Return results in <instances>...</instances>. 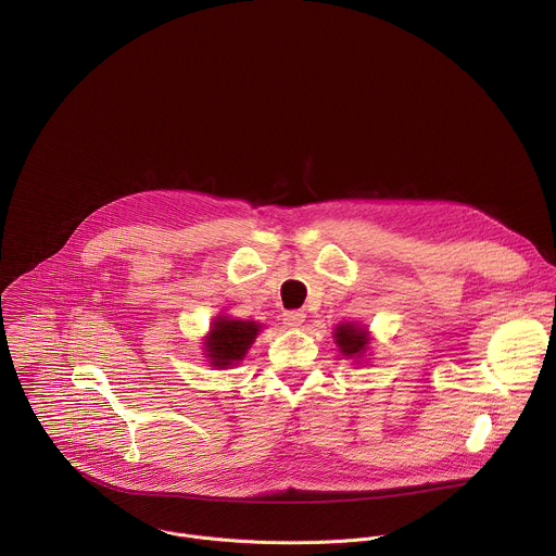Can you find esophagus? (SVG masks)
<instances>
[{"label":"esophagus","mask_w":556,"mask_h":556,"mask_svg":"<svg viewBox=\"0 0 556 556\" xmlns=\"http://www.w3.org/2000/svg\"><path fill=\"white\" fill-rule=\"evenodd\" d=\"M305 321V312L303 309H288L283 312V326L286 328H299Z\"/></svg>","instance_id":"1"}]
</instances>
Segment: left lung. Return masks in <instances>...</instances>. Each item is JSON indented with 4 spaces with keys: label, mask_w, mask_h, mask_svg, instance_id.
Wrapping results in <instances>:
<instances>
[{
    "label": "left lung",
    "mask_w": 556,
    "mask_h": 556,
    "mask_svg": "<svg viewBox=\"0 0 556 556\" xmlns=\"http://www.w3.org/2000/svg\"><path fill=\"white\" fill-rule=\"evenodd\" d=\"M334 343L339 345V352L348 358H361L367 352L369 345V332L354 324H341L334 330Z\"/></svg>",
    "instance_id": "8db88e82"
}]
</instances>
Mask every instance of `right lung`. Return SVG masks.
I'll list each match as a JSON object with an SVG mask.
<instances>
[{
    "mask_svg": "<svg viewBox=\"0 0 556 556\" xmlns=\"http://www.w3.org/2000/svg\"><path fill=\"white\" fill-rule=\"evenodd\" d=\"M257 334H260V326L255 321L217 316L211 326L208 337L204 339L206 358L217 369L237 365L247 356V352L253 345V341L257 339Z\"/></svg>",
    "mask_w": 556,
    "mask_h": 556,
    "instance_id": "obj_1",
    "label": "right lung"
}]
</instances>
